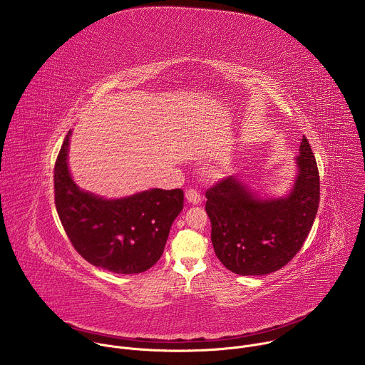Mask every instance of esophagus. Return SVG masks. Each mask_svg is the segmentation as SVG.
Listing matches in <instances>:
<instances>
[{
    "label": "esophagus",
    "instance_id": "obj_1",
    "mask_svg": "<svg viewBox=\"0 0 365 365\" xmlns=\"http://www.w3.org/2000/svg\"><path fill=\"white\" fill-rule=\"evenodd\" d=\"M185 196H186V200H187L189 203H192V205H197V203H200V200H202V195L199 193L197 189H193V187L186 189Z\"/></svg>",
    "mask_w": 365,
    "mask_h": 365
}]
</instances>
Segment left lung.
<instances>
[{"instance_id":"1","label":"left lung","mask_w":365,"mask_h":365,"mask_svg":"<svg viewBox=\"0 0 365 365\" xmlns=\"http://www.w3.org/2000/svg\"><path fill=\"white\" fill-rule=\"evenodd\" d=\"M296 158L297 176L287 196L264 199L240 178L206 190L205 210L220 262L241 276H263L284 267L302 248L319 206V172L306 137Z\"/></svg>"}]
</instances>
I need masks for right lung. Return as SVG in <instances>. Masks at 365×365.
<instances>
[{
  "label": "right lung",
  "instance_id": "right-lung-1",
  "mask_svg": "<svg viewBox=\"0 0 365 365\" xmlns=\"http://www.w3.org/2000/svg\"><path fill=\"white\" fill-rule=\"evenodd\" d=\"M68 133L55 165V203L75 250L95 267L143 273L159 262L183 207L182 189H150L121 199L81 190L68 169Z\"/></svg>",
  "mask_w": 365,
  "mask_h": 365
}]
</instances>
